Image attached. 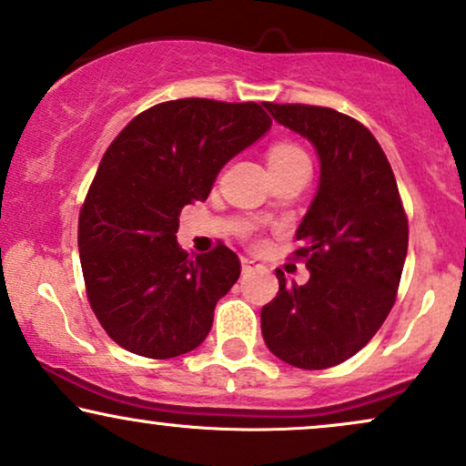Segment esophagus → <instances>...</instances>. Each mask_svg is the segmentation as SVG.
I'll return each mask as SVG.
<instances>
[{
	"label": "esophagus",
	"mask_w": 466,
	"mask_h": 466,
	"mask_svg": "<svg viewBox=\"0 0 466 466\" xmlns=\"http://www.w3.org/2000/svg\"><path fill=\"white\" fill-rule=\"evenodd\" d=\"M240 267H243V273H251L256 271V268H260V265H258L256 260H251V258H243V260H240Z\"/></svg>",
	"instance_id": "34e87169"
}]
</instances>
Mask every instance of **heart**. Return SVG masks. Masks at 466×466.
Returning <instances> with one entry per match:
<instances>
[{"mask_svg":"<svg viewBox=\"0 0 466 466\" xmlns=\"http://www.w3.org/2000/svg\"><path fill=\"white\" fill-rule=\"evenodd\" d=\"M268 169H282V167L299 165V162H308L306 154L293 143H273L267 151Z\"/></svg>","mask_w":466,"mask_h":466,"instance_id":"1","label":"heart"}]
</instances>
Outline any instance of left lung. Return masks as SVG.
Returning a JSON list of instances; mask_svg holds the SVG:
<instances>
[{
    "label": "left lung",
    "instance_id": "8db88e82",
    "mask_svg": "<svg viewBox=\"0 0 466 466\" xmlns=\"http://www.w3.org/2000/svg\"><path fill=\"white\" fill-rule=\"evenodd\" d=\"M279 126L315 145L321 176L295 238L310 279L262 306L271 354L299 369H328L362 350L395 304L408 251V218L382 147L362 123L321 106L265 104Z\"/></svg>",
    "mask_w": 466,
    "mask_h": 466
}]
</instances>
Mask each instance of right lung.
<instances>
[{
    "label": "right lung",
    "instance_id": "right-lung-1",
    "mask_svg": "<svg viewBox=\"0 0 466 466\" xmlns=\"http://www.w3.org/2000/svg\"><path fill=\"white\" fill-rule=\"evenodd\" d=\"M268 127L265 104L173 99L134 116L106 149L77 248L95 317L123 350L165 360L204 343L240 262L226 245L190 258L177 217Z\"/></svg>",
    "mask_w": 466,
    "mask_h": 466
}]
</instances>
